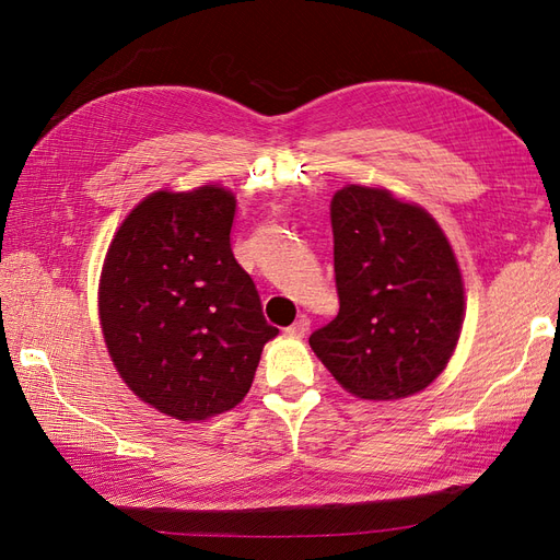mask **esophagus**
<instances>
[{
	"mask_svg": "<svg viewBox=\"0 0 560 560\" xmlns=\"http://www.w3.org/2000/svg\"><path fill=\"white\" fill-rule=\"evenodd\" d=\"M308 329H311V319H308V315H301L292 327H287L284 329V334L287 336H296V338H301V336H306L308 334Z\"/></svg>",
	"mask_w": 560,
	"mask_h": 560,
	"instance_id": "obj_1",
	"label": "esophagus"
}]
</instances>
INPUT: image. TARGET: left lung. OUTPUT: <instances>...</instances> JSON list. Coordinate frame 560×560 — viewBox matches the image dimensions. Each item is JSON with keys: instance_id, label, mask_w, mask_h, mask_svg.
Segmentation results:
<instances>
[{"instance_id": "1", "label": "left lung", "mask_w": 560, "mask_h": 560, "mask_svg": "<svg viewBox=\"0 0 560 560\" xmlns=\"http://www.w3.org/2000/svg\"><path fill=\"white\" fill-rule=\"evenodd\" d=\"M338 315L311 334L329 374L360 399H401L446 369L465 319L451 243L430 212L387 189L331 198Z\"/></svg>"}]
</instances>
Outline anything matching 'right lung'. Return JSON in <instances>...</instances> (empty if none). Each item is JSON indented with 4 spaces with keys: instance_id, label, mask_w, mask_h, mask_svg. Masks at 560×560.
I'll return each mask as SVG.
<instances>
[{
    "instance_id": "obj_1",
    "label": "right lung",
    "mask_w": 560,
    "mask_h": 560,
    "mask_svg": "<svg viewBox=\"0 0 560 560\" xmlns=\"http://www.w3.org/2000/svg\"><path fill=\"white\" fill-rule=\"evenodd\" d=\"M235 196L206 184L156 191L124 219L100 278V325L112 362L144 404L206 420L249 393L278 336L231 252Z\"/></svg>"
}]
</instances>
